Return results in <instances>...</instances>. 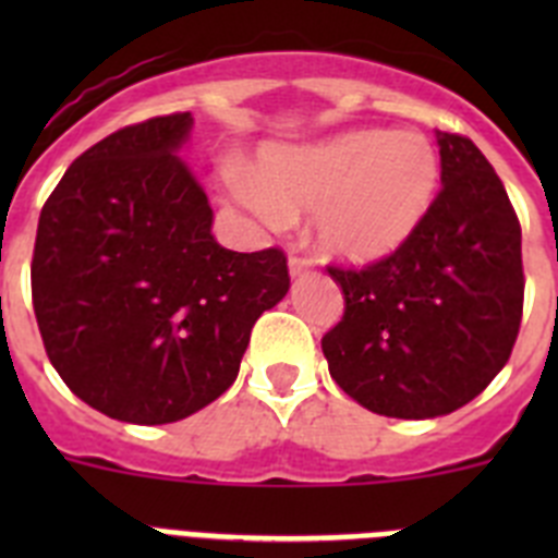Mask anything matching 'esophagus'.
Segmentation results:
<instances>
[{"label": "esophagus", "instance_id": "obj_1", "mask_svg": "<svg viewBox=\"0 0 558 558\" xmlns=\"http://www.w3.org/2000/svg\"><path fill=\"white\" fill-rule=\"evenodd\" d=\"M288 268H290V276H304V274H310V270H313V259H307V256H290V263H288Z\"/></svg>", "mask_w": 558, "mask_h": 558}]
</instances>
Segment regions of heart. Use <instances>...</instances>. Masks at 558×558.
Wrapping results in <instances>:
<instances>
[{"label": "heart", "instance_id": "heart-1", "mask_svg": "<svg viewBox=\"0 0 558 558\" xmlns=\"http://www.w3.org/2000/svg\"><path fill=\"white\" fill-rule=\"evenodd\" d=\"M441 161L413 131L340 133L318 145L268 147L259 167H229L226 184L268 223L313 209L324 254L366 265L386 259L413 236L436 201Z\"/></svg>", "mask_w": 558, "mask_h": 558}]
</instances>
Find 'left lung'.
Here are the masks:
<instances>
[{
  "mask_svg": "<svg viewBox=\"0 0 558 558\" xmlns=\"http://www.w3.org/2000/svg\"><path fill=\"white\" fill-rule=\"evenodd\" d=\"M441 192L413 236L363 270L329 268L343 318L324 335L329 374L366 411L436 418L489 386L522 318V234L472 140L436 133Z\"/></svg>",
  "mask_w": 558,
  "mask_h": 558,
  "instance_id": "left-lung-1",
  "label": "left lung"
}]
</instances>
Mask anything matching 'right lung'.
<instances>
[{"label":"right lung","instance_id":"add662e5","mask_svg":"<svg viewBox=\"0 0 558 558\" xmlns=\"http://www.w3.org/2000/svg\"><path fill=\"white\" fill-rule=\"evenodd\" d=\"M192 113L111 133L63 172L38 218L33 310L49 363L86 405L131 425L192 416L236 379L251 327L290 288L279 248L211 236L179 150Z\"/></svg>","mask_w":558,"mask_h":558}]
</instances>
